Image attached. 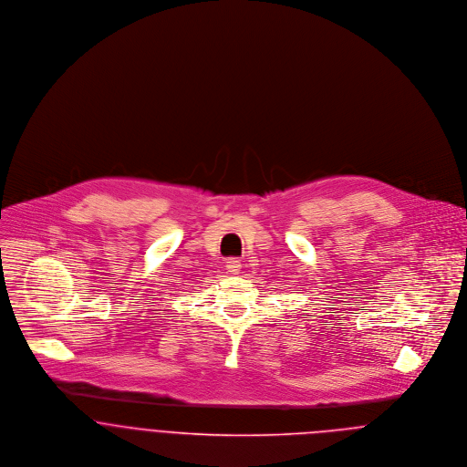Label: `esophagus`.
<instances>
[{"label":"esophagus","instance_id":"obj_1","mask_svg":"<svg viewBox=\"0 0 467 467\" xmlns=\"http://www.w3.org/2000/svg\"><path fill=\"white\" fill-rule=\"evenodd\" d=\"M226 269L232 273V275H237L241 271V261L239 259H228L226 261Z\"/></svg>","mask_w":467,"mask_h":467}]
</instances>
